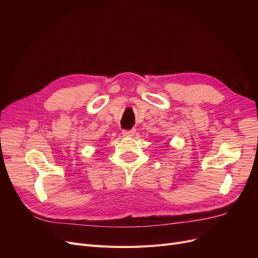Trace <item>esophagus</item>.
<instances>
[{
	"label": "esophagus",
	"mask_w": 258,
	"mask_h": 258,
	"mask_svg": "<svg viewBox=\"0 0 258 258\" xmlns=\"http://www.w3.org/2000/svg\"><path fill=\"white\" fill-rule=\"evenodd\" d=\"M136 134V130L132 129V130H123L122 131V136L126 137V138H132Z\"/></svg>",
	"instance_id": "esophagus-1"
}]
</instances>
